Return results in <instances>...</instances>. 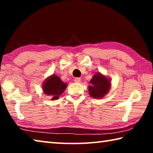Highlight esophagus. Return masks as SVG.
<instances>
[{"instance_id": "obj_1", "label": "esophagus", "mask_w": 153, "mask_h": 153, "mask_svg": "<svg viewBox=\"0 0 153 153\" xmlns=\"http://www.w3.org/2000/svg\"><path fill=\"white\" fill-rule=\"evenodd\" d=\"M74 81L76 82H77V83H78V82H79L80 81H81V78H80V77H75Z\"/></svg>"}]
</instances>
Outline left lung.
Here are the masks:
<instances>
[{
    "instance_id": "obj_1",
    "label": "left lung",
    "mask_w": 153,
    "mask_h": 153,
    "mask_svg": "<svg viewBox=\"0 0 153 153\" xmlns=\"http://www.w3.org/2000/svg\"><path fill=\"white\" fill-rule=\"evenodd\" d=\"M89 86V94L93 98H101L108 92L111 83L105 76L100 73L95 74L93 78L90 80Z\"/></svg>"
}]
</instances>
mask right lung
Here are the masks:
<instances>
[{"mask_svg":"<svg viewBox=\"0 0 153 153\" xmlns=\"http://www.w3.org/2000/svg\"><path fill=\"white\" fill-rule=\"evenodd\" d=\"M65 88L66 84L55 75L49 77L43 86L44 92L51 98V100L58 99L59 95L63 92Z\"/></svg>","mask_w":153,"mask_h":153,"instance_id":"obj_1","label":"right lung"}]
</instances>
